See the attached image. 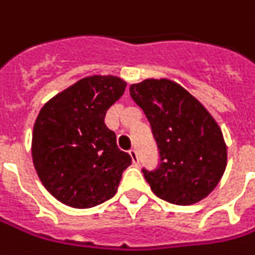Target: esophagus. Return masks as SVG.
Instances as JSON below:
<instances>
[{
  "mask_svg": "<svg viewBox=\"0 0 255 255\" xmlns=\"http://www.w3.org/2000/svg\"><path fill=\"white\" fill-rule=\"evenodd\" d=\"M128 153H129V156L132 158L133 164H138V163H139V158H138V153H136V150H135V149H131Z\"/></svg>",
  "mask_w": 255,
  "mask_h": 255,
  "instance_id": "esophagus-1",
  "label": "esophagus"
}]
</instances>
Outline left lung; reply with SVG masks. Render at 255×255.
I'll return each instance as SVG.
<instances>
[{
    "instance_id": "obj_1",
    "label": "left lung",
    "mask_w": 255,
    "mask_h": 255,
    "mask_svg": "<svg viewBox=\"0 0 255 255\" xmlns=\"http://www.w3.org/2000/svg\"><path fill=\"white\" fill-rule=\"evenodd\" d=\"M157 142L161 163L143 171L153 193L190 206L207 197L227 168V143L218 123L190 92L168 78H146L129 87Z\"/></svg>"
}]
</instances>
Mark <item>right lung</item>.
<instances>
[{
  "mask_svg": "<svg viewBox=\"0 0 255 255\" xmlns=\"http://www.w3.org/2000/svg\"><path fill=\"white\" fill-rule=\"evenodd\" d=\"M126 85L116 76L81 78L51 98L35 119L31 157L37 175L69 207L91 208L109 200L131 164L105 124Z\"/></svg>",
  "mask_w": 255,
  "mask_h": 255,
  "instance_id": "right-lung-1",
  "label": "right lung"
}]
</instances>
